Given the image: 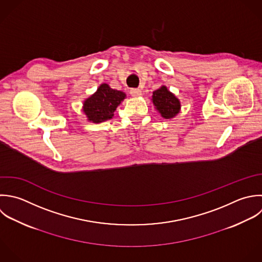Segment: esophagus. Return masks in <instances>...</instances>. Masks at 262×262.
I'll use <instances>...</instances> for the list:
<instances>
[{
  "mask_svg": "<svg viewBox=\"0 0 262 262\" xmlns=\"http://www.w3.org/2000/svg\"><path fill=\"white\" fill-rule=\"evenodd\" d=\"M129 94H130L133 97H139V96L142 95V92H141L140 89H130Z\"/></svg>",
  "mask_w": 262,
  "mask_h": 262,
  "instance_id": "34e87169",
  "label": "esophagus"
}]
</instances>
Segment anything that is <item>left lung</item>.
<instances>
[{
  "label": "left lung",
  "mask_w": 262,
  "mask_h": 262,
  "mask_svg": "<svg viewBox=\"0 0 262 262\" xmlns=\"http://www.w3.org/2000/svg\"><path fill=\"white\" fill-rule=\"evenodd\" d=\"M152 100L161 116L166 119L174 117L180 112V101L164 85L153 93Z\"/></svg>",
  "instance_id": "left-lung-1"
}]
</instances>
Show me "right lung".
Here are the masks:
<instances>
[{"mask_svg":"<svg viewBox=\"0 0 262 262\" xmlns=\"http://www.w3.org/2000/svg\"><path fill=\"white\" fill-rule=\"evenodd\" d=\"M124 98V93L103 83L93 96L84 101L83 112L90 121L99 123L108 120L112 118L113 112Z\"/></svg>","mask_w":262,"mask_h":262,"instance_id":"obj_1","label":"right lung"}]
</instances>
